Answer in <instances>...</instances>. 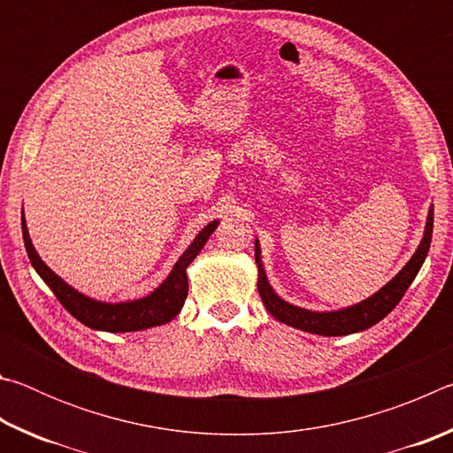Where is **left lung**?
Instances as JSON below:
<instances>
[{
	"label": "left lung",
	"mask_w": 453,
	"mask_h": 453,
	"mask_svg": "<svg viewBox=\"0 0 453 453\" xmlns=\"http://www.w3.org/2000/svg\"><path fill=\"white\" fill-rule=\"evenodd\" d=\"M432 232H434V208L429 210L426 234L418 251L411 256L408 265H405L386 288H381L378 294L372 296L370 300H365L362 303L351 305V308L340 310V311H326V313H316V311L296 308V305L286 303L273 294V289L265 280L262 259H259V243L256 242V262L259 270L257 291L259 296H262V302L265 303L267 311H270L275 319L281 321V324L302 329V332L319 334V335H348V334L362 332V329H367L373 324H378L380 319L386 318L388 313L400 303L403 294L410 288V283L416 280L421 264H424L429 243H432Z\"/></svg>",
	"instance_id": "obj_1"
}]
</instances>
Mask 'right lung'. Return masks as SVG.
I'll list each match as a JSON object with an SVG mask.
<instances>
[{"label":"right lung","mask_w":453,"mask_h":453,"mask_svg":"<svg viewBox=\"0 0 453 453\" xmlns=\"http://www.w3.org/2000/svg\"><path fill=\"white\" fill-rule=\"evenodd\" d=\"M218 227V221H211L210 226H205L202 232L197 234L194 243L186 250L178 264L173 265L170 273L162 286H159L153 294L142 300L127 302V303H102L89 297L81 296L80 291L67 286L64 280H59L48 265H45L40 256L35 254L32 240H29L26 219L21 218V229H24V243L29 256V262L35 267V272L40 273V278L48 283L50 289L56 294L59 303L72 313V316L81 321L83 326L91 329H104V332H137V329H148L153 326H162L167 321L178 316L180 310L183 308V302L188 297V265L194 262V257L202 251L205 242L210 240L213 229Z\"/></svg>","instance_id":"obj_1"}]
</instances>
